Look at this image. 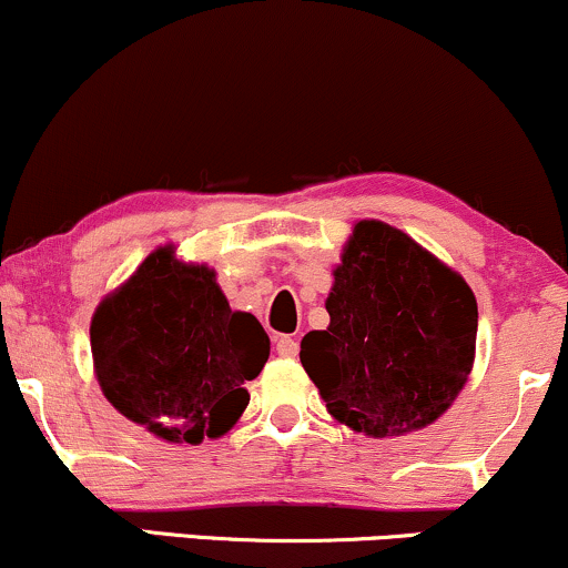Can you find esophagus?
I'll use <instances>...</instances> for the list:
<instances>
[{"label": "esophagus", "mask_w": 568, "mask_h": 568, "mask_svg": "<svg viewBox=\"0 0 568 568\" xmlns=\"http://www.w3.org/2000/svg\"><path fill=\"white\" fill-rule=\"evenodd\" d=\"M275 349H277L280 357H296L298 355V342L293 336H280Z\"/></svg>", "instance_id": "1"}]
</instances>
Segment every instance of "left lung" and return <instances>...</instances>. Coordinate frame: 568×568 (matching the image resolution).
Instances as JSON below:
<instances>
[{"instance_id": "8db88e82", "label": "left lung", "mask_w": 568, "mask_h": 568, "mask_svg": "<svg viewBox=\"0 0 568 568\" xmlns=\"http://www.w3.org/2000/svg\"><path fill=\"white\" fill-rule=\"evenodd\" d=\"M331 325L302 338L325 408L387 438L433 425L470 376L478 304L470 285L408 234L361 221L334 272Z\"/></svg>"}]
</instances>
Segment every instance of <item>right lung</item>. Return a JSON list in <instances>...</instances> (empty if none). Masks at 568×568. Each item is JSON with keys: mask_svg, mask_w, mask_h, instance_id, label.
Returning <instances> with one entry per match:
<instances>
[{"mask_svg": "<svg viewBox=\"0 0 568 568\" xmlns=\"http://www.w3.org/2000/svg\"><path fill=\"white\" fill-rule=\"evenodd\" d=\"M95 376L112 406L171 443L219 438L240 419L245 382L262 374L270 336L232 312L207 266L160 247L90 325Z\"/></svg>", "mask_w": 568, "mask_h": 568, "instance_id": "right-lung-1", "label": "right lung"}]
</instances>
